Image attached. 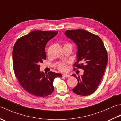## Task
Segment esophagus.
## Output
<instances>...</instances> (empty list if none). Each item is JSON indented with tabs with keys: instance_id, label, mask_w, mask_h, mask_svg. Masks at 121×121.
<instances>
[{
	"instance_id": "obj_1",
	"label": "esophagus",
	"mask_w": 121,
	"mask_h": 121,
	"mask_svg": "<svg viewBox=\"0 0 121 121\" xmlns=\"http://www.w3.org/2000/svg\"><path fill=\"white\" fill-rule=\"evenodd\" d=\"M63 76L64 77H67V78H69L70 77V75L69 74H63Z\"/></svg>"
}]
</instances>
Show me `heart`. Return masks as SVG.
Masks as SVG:
<instances>
[{
    "mask_svg": "<svg viewBox=\"0 0 121 121\" xmlns=\"http://www.w3.org/2000/svg\"><path fill=\"white\" fill-rule=\"evenodd\" d=\"M65 46H72V45L71 44L68 43V44H65ZM58 68L59 70L62 71H65L67 70L68 67H67V65H66V63H64V62H61V63H59L58 65Z\"/></svg>",
    "mask_w": 121,
    "mask_h": 121,
    "instance_id": "heart-1",
    "label": "heart"
}]
</instances>
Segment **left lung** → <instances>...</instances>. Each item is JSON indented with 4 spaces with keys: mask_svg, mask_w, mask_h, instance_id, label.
Returning <instances> with one entry per match:
<instances>
[{
    "mask_svg": "<svg viewBox=\"0 0 121 121\" xmlns=\"http://www.w3.org/2000/svg\"><path fill=\"white\" fill-rule=\"evenodd\" d=\"M65 35L77 47V61L74 65L84 70L80 77L72 75L78 80V84L72 91L78 95H90L100 84L108 63L104 45L98 35L83 29L67 30Z\"/></svg>",
    "mask_w": 121,
    "mask_h": 121,
    "instance_id": "1",
    "label": "left lung"
}]
</instances>
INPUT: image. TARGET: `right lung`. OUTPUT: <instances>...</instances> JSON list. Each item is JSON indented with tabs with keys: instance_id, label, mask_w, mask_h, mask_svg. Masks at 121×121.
Wrapping results in <instances>:
<instances>
[{
	"instance_id": "add662e5",
	"label": "right lung",
	"mask_w": 121,
	"mask_h": 121,
	"mask_svg": "<svg viewBox=\"0 0 121 121\" xmlns=\"http://www.w3.org/2000/svg\"><path fill=\"white\" fill-rule=\"evenodd\" d=\"M58 31H33L18 39L13 51V67L16 77L28 93L37 97L47 96L53 93V83L62 74L40 70V63L46 59L45 47Z\"/></svg>"
}]
</instances>
